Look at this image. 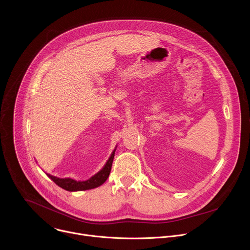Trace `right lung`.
<instances>
[{
  "instance_id": "add662e5",
  "label": "right lung",
  "mask_w": 250,
  "mask_h": 250,
  "mask_svg": "<svg viewBox=\"0 0 250 250\" xmlns=\"http://www.w3.org/2000/svg\"><path fill=\"white\" fill-rule=\"evenodd\" d=\"M115 152H116V149L113 151L111 157L109 158L108 161H106L104 168L100 172H98L96 175L91 177L90 179L87 181H75L73 179H70V178H57L50 174H47V176L56 185H58L59 187H61L62 189H64L66 191H71V192L85 191V190L97 188V187L101 186L102 184H104V181L108 179V177L111 173L112 164H113V160L115 157Z\"/></svg>"
}]
</instances>
